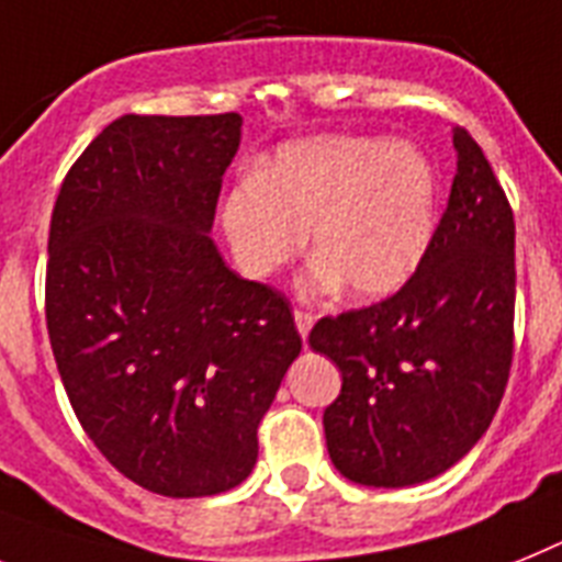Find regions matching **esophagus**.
I'll list each match as a JSON object with an SVG mask.
<instances>
[{
	"instance_id": "esophagus-1",
	"label": "esophagus",
	"mask_w": 562,
	"mask_h": 562,
	"mask_svg": "<svg viewBox=\"0 0 562 562\" xmlns=\"http://www.w3.org/2000/svg\"><path fill=\"white\" fill-rule=\"evenodd\" d=\"M294 323H296V331H300V337H308L311 325H314V317H311L308 311H294Z\"/></svg>"
}]
</instances>
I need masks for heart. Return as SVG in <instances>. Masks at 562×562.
<instances>
[{"mask_svg":"<svg viewBox=\"0 0 562 562\" xmlns=\"http://www.w3.org/2000/svg\"><path fill=\"white\" fill-rule=\"evenodd\" d=\"M225 239L248 277L268 280L300 257L305 231L317 259L308 296L346 285L351 300H383L412 280L437 225L431 165L408 145L323 136L282 148L266 171L225 196Z\"/></svg>","mask_w":562,"mask_h":562,"instance_id":"heart-1","label":"heart"}]
</instances>
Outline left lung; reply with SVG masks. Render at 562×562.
<instances>
[{"label": "left lung", "mask_w": 562, "mask_h": 562, "mask_svg": "<svg viewBox=\"0 0 562 562\" xmlns=\"http://www.w3.org/2000/svg\"><path fill=\"white\" fill-rule=\"evenodd\" d=\"M449 209L426 257L383 303L323 317L311 348L342 389L323 414L334 469L405 488L463 460L492 426L514 353V216L492 165L454 128Z\"/></svg>", "instance_id": "1"}]
</instances>
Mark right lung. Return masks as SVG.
Wrapping results in <instances>:
<instances>
[{
  "mask_svg": "<svg viewBox=\"0 0 562 562\" xmlns=\"http://www.w3.org/2000/svg\"><path fill=\"white\" fill-rule=\"evenodd\" d=\"M239 113L120 116L50 216L45 317L68 400L108 463L162 497L228 492L303 348L289 300L209 237Z\"/></svg>",
  "mask_w": 562,
  "mask_h": 562,
  "instance_id": "right-lung-1",
  "label": "right lung"
}]
</instances>
